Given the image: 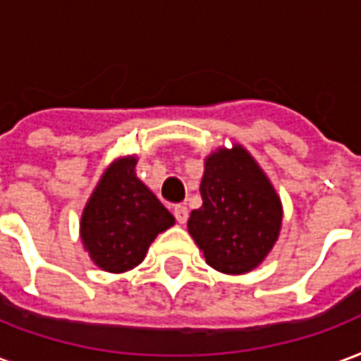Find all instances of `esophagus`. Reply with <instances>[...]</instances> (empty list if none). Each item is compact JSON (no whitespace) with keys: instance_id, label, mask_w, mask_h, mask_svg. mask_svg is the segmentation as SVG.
<instances>
[{"instance_id":"1","label":"esophagus","mask_w":361,"mask_h":361,"mask_svg":"<svg viewBox=\"0 0 361 361\" xmlns=\"http://www.w3.org/2000/svg\"><path fill=\"white\" fill-rule=\"evenodd\" d=\"M173 213H175V217H177L180 225H184L188 221V209H186V206H175Z\"/></svg>"}]
</instances>
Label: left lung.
Masks as SVG:
<instances>
[{
	"instance_id": "obj_1",
	"label": "left lung",
	"mask_w": 361,
	"mask_h": 361,
	"mask_svg": "<svg viewBox=\"0 0 361 361\" xmlns=\"http://www.w3.org/2000/svg\"><path fill=\"white\" fill-rule=\"evenodd\" d=\"M202 207L188 233L206 264L227 275L262 265L283 227V204L265 171L242 144L217 148L204 159Z\"/></svg>"
}]
</instances>
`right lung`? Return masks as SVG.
<instances>
[{
	"mask_svg": "<svg viewBox=\"0 0 361 361\" xmlns=\"http://www.w3.org/2000/svg\"><path fill=\"white\" fill-rule=\"evenodd\" d=\"M136 155L113 159L80 217L84 250L107 273H125L140 265L155 236L175 225L169 209L136 177Z\"/></svg>",
	"mask_w": 361,
	"mask_h": 361,
	"instance_id": "add662e5",
	"label": "right lung"
}]
</instances>
